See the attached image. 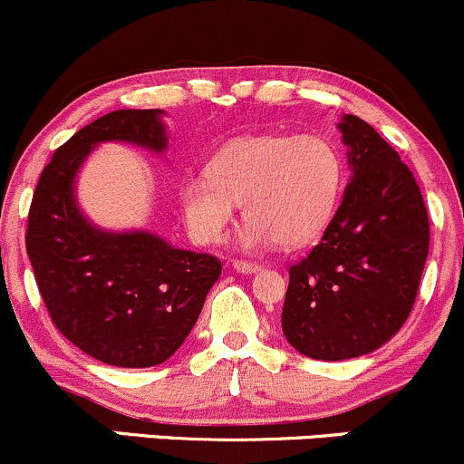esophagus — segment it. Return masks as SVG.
<instances>
[{"label": "esophagus", "mask_w": 464, "mask_h": 464, "mask_svg": "<svg viewBox=\"0 0 464 464\" xmlns=\"http://www.w3.org/2000/svg\"><path fill=\"white\" fill-rule=\"evenodd\" d=\"M232 267L238 274H256L258 270H261L256 263H250V261H232Z\"/></svg>", "instance_id": "34e87169"}]
</instances>
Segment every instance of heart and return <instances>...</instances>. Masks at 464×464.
<instances>
[{
  "label": "heart",
  "mask_w": 464,
  "mask_h": 464,
  "mask_svg": "<svg viewBox=\"0 0 464 464\" xmlns=\"http://www.w3.org/2000/svg\"><path fill=\"white\" fill-rule=\"evenodd\" d=\"M206 172L179 186L183 217L203 246L226 238L237 203L250 221L243 246H305L332 221L343 190V157L321 134L234 139L212 154Z\"/></svg>",
  "instance_id": "1"
}]
</instances>
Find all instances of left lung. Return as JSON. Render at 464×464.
I'll use <instances>...</instances> for the list:
<instances>
[{
  "instance_id": "left-lung-1",
  "label": "left lung",
  "mask_w": 464,
  "mask_h": 464,
  "mask_svg": "<svg viewBox=\"0 0 464 464\" xmlns=\"http://www.w3.org/2000/svg\"><path fill=\"white\" fill-rule=\"evenodd\" d=\"M352 177L325 234L290 267L281 325L316 361H345L385 345L416 301L430 252L420 188L367 121L343 114Z\"/></svg>"
}]
</instances>
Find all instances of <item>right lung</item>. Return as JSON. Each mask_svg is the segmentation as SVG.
<instances>
[{
  "label": "right lung",
  "mask_w": 464,
  "mask_h": 464,
  "mask_svg": "<svg viewBox=\"0 0 464 464\" xmlns=\"http://www.w3.org/2000/svg\"><path fill=\"white\" fill-rule=\"evenodd\" d=\"M163 114L114 111L74 132L44 168L28 212L26 252L53 323L74 347L114 367L168 361L221 276L217 256L146 230H103L77 203V174L99 143L168 150Z\"/></svg>",
  "instance_id": "add662e5"
}]
</instances>
